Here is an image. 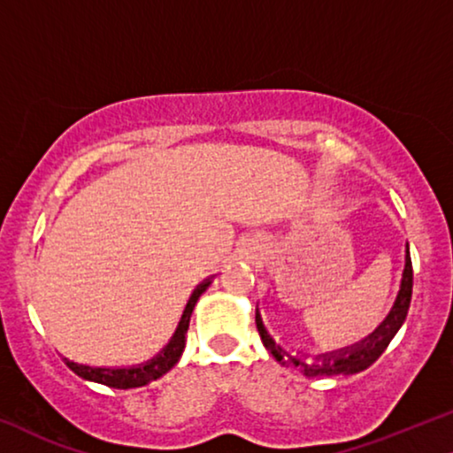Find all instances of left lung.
Here are the masks:
<instances>
[{
  "label": "left lung",
  "instance_id": "8db88e82",
  "mask_svg": "<svg viewBox=\"0 0 453 453\" xmlns=\"http://www.w3.org/2000/svg\"><path fill=\"white\" fill-rule=\"evenodd\" d=\"M411 286H414V272H411V259H410V249L408 255H405V269L402 278V288H399L397 301L388 313L385 322H382L379 328L372 332L370 336H365L364 341L355 342L353 347L339 349V351H330L316 355V357H296V355H290L286 349L278 345L272 336L267 334L265 326L261 322L259 311H257V330H259L263 345L269 353L276 357V362L282 365L293 364L299 368L303 374L309 376V379H316V376H339V374H357V372H364L370 368L376 359L385 353L388 342L393 341V336L397 334V330L402 328L405 322V316H408L410 301H411Z\"/></svg>",
  "mask_w": 453,
  "mask_h": 453
}]
</instances>
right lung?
<instances>
[{"label":"right lung","mask_w":453,"mask_h":453,"mask_svg":"<svg viewBox=\"0 0 453 453\" xmlns=\"http://www.w3.org/2000/svg\"><path fill=\"white\" fill-rule=\"evenodd\" d=\"M211 278L204 280L203 284L196 286L190 301L184 309V316L180 319V326H177L175 334L171 336L169 345L160 351L157 357H152L150 362L140 364V365H131V368H94V365H83V364H74L71 359L65 357V362L68 368H71L74 374L81 376L85 380L91 382H100V385L112 387V388H135V387H144L148 382L160 379L163 374L173 368V365L180 362L181 353H184L186 347V332L188 326H190V316L194 311V305L200 299V295L209 288Z\"/></svg>","instance_id":"add662e5"}]
</instances>
